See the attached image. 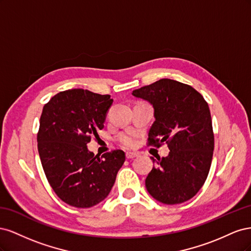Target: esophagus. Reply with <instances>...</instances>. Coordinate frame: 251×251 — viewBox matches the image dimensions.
<instances>
[{"mask_svg":"<svg viewBox=\"0 0 251 251\" xmlns=\"http://www.w3.org/2000/svg\"><path fill=\"white\" fill-rule=\"evenodd\" d=\"M137 156H138V154L137 153H134V151H126V157L127 159H133V158L137 157Z\"/></svg>","mask_w":251,"mask_h":251,"instance_id":"esophagus-1","label":"esophagus"}]
</instances>
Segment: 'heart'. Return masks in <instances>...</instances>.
<instances>
[{"label": "heart", "mask_w": 251, "mask_h": 251, "mask_svg": "<svg viewBox=\"0 0 251 251\" xmlns=\"http://www.w3.org/2000/svg\"><path fill=\"white\" fill-rule=\"evenodd\" d=\"M135 135L132 132H124L119 134L118 140L125 147H133L135 143Z\"/></svg>", "instance_id": "heart-1"}]
</instances>
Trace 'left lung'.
I'll list each match as a JSON object with an SVG mask.
<instances>
[{
  "label": "left lung",
  "mask_w": 251,
  "mask_h": 251,
  "mask_svg": "<svg viewBox=\"0 0 251 251\" xmlns=\"http://www.w3.org/2000/svg\"><path fill=\"white\" fill-rule=\"evenodd\" d=\"M132 94L154 107L156 120L150 128L148 146L160 148L165 142L171 151L169 156L158 157L149 173L148 192L164 204L192 199L208 176L214 154L208 103L193 87L169 78L136 89Z\"/></svg>",
  "instance_id": "1"
}]
</instances>
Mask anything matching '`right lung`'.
<instances>
[{
	"mask_svg": "<svg viewBox=\"0 0 251 251\" xmlns=\"http://www.w3.org/2000/svg\"><path fill=\"white\" fill-rule=\"evenodd\" d=\"M89 90L59 92L44 105L37 132V150L49 184L65 203L89 208L107 198L123 166L121 150L101 157L87 144L102 130L113 100Z\"/></svg>",
	"mask_w": 251,
	"mask_h": 251,
	"instance_id": "obj_1",
	"label": "right lung"
}]
</instances>
